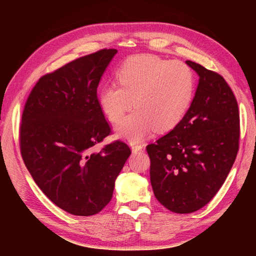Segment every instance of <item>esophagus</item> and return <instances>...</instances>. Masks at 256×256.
Returning <instances> with one entry per match:
<instances>
[{
	"instance_id": "34e87169",
	"label": "esophagus",
	"mask_w": 256,
	"mask_h": 256,
	"mask_svg": "<svg viewBox=\"0 0 256 256\" xmlns=\"http://www.w3.org/2000/svg\"><path fill=\"white\" fill-rule=\"evenodd\" d=\"M144 146L142 144H131V148L133 153H138V152L142 150Z\"/></svg>"
}]
</instances>
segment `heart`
Returning <instances> with one entry per match:
<instances>
[{
	"label": "heart",
	"mask_w": 256,
	"mask_h": 256,
	"mask_svg": "<svg viewBox=\"0 0 256 256\" xmlns=\"http://www.w3.org/2000/svg\"><path fill=\"white\" fill-rule=\"evenodd\" d=\"M116 82L103 84L98 101L103 113L116 123L134 106L136 110L116 126L120 138L136 143L156 128L166 132L186 116L194 94L189 66L156 56L128 59L116 72Z\"/></svg>",
	"instance_id": "1"
}]
</instances>
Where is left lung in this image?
I'll list each match as a JSON object with an SVG mask.
<instances>
[{"label":"left lung","mask_w":256,"mask_h":256,"mask_svg":"<svg viewBox=\"0 0 256 256\" xmlns=\"http://www.w3.org/2000/svg\"><path fill=\"white\" fill-rule=\"evenodd\" d=\"M186 64L199 76L192 104L174 130L146 148L155 197L175 214H192L214 197L236 160L240 138L229 84L199 64Z\"/></svg>","instance_id":"obj_1"}]
</instances>
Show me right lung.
Here are the masks:
<instances>
[{
    "instance_id": "right-lung-1",
    "label": "right lung",
    "mask_w": 256,
    "mask_h": 256,
    "mask_svg": "<svg viewBox=\"0 0 256 256\" xmlns=\"http://www.w3.org/2000/svg\"><path fill=\"white\" fill-rule=\"evenodd\" d=\"M116 52L102 50L45 74L22 116L25 166L42 192L74 216H94L110 202L116 179L131 155L120 140L94 152L111 132L96 89Z\"/></svg>"
}]
</instances>
